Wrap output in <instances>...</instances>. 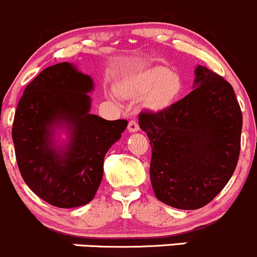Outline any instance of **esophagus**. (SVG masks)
<instances>
[{"instance_id":"esophagus-1","label":"esophagus","mask_w":257,"mask_h":257,"mask_svg":"<svg viewBox=\"0 0 257 257\" xmlns=\"http://www.w3.org/2000/svg\"><path fill=\"white\" fill-rule=\"evenodd\" d=\"M127 128H128L130 132H136V131H139V130H140V126H139V123H137L136 120H131L128 122Z\"/></svg>"}]
</instances>
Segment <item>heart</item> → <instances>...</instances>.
I'll return each mask as SVG.
<instances>
[{
  "instance_id": "b5f03b06",
  "label": "heart",
  "mask_w": 257,
  "mask_h": 257,
  "mask_svg": "<svg viewBox=\"0 0 257 257\" xmlns=\"http://www.w3.org/2000/svg\"><path fill=\"white\" fill-rule=\"evenodd\" d=\"M182 90L178 75L167 68H155L127 79L118 86V94L127 99H141L148 109L162 110L171 106Z\"/></svg>"
}]
</instances>
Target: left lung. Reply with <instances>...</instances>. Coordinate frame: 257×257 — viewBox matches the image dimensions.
<instances>
[{"mask_svg":"<svg viewBox=\"0 0 257 257\" xmlns=\"http://www.w3.org/2000/svg\"><path fill=\"white\" fill-rule=\"evenodd\" d=\"M194 85L171 106L139 115L152 148L156 197L186 210L207 205L226 186L239 161L242 127L241 109L225 79L198 65Z\"/></svg>","mask_w":257,"mask_h":257,"instance_id":"1","label":"left lung"}]
</instances>
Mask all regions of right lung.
I'll return each instance as SVG.
<instances>
[{
	"instance_id": "1",
	"label": "right lung",
	"mask_w": 257,
	"mask_h": 257,
	"mask_svg": "<svg viewBox=\"0 0 257 257\" xmlns=\"http://www.w3.org/2000/svg\"><path fill=\"white\" fill-rule=\"evenodd\" d=\"M91 90L89 75L59 63L41 71L17 105L12 139L21 176L54 207L91 202L101 183L105 155L127 126V120L107 121L90 113ZM59 123H67L72 134L62 154L50 140Z\"/></svg>"
}]
</instances>
